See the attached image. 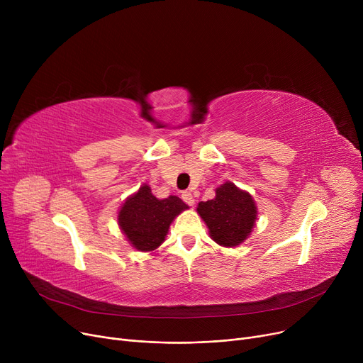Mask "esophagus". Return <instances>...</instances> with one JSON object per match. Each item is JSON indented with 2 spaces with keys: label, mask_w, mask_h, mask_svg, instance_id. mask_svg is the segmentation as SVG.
I'll return each instance as SVG.
<instances>
[{
  "label": "esophagus",
  "mask_w": 363,
  "mask_h": 363,
  "mask_svg": "<svg viewBox=\"0 0 363 363\" xmlns=\"http://www.w3.org/2000/svg\"><path fill=\"white\" fill-rule=\"evenodd\" d=\"M182 200L188 204V206H194L196 204V200H194V196L189 193V191H184L182 193Z\"/></svg>",
  "instance_id": "obj_1"
}]
</instances>
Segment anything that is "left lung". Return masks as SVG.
<instances>
[{
	"mask_svg": "<svg viewBox=\"0 0 363 363\" xmlns=\"http://www.w3.org/2000/svg\"><path fill=\"white\" fill-rule=\"evenodd\" d=\"M197 212L207 225L212 240L223 247H237L247 240L257 219L253 197L233 182L216 188L213 200L200 201Z\"/></svg>",
	"mask_w": 363,
	"mask_h": 363,
	"instance_id": "1",
	"label": "left lung"
}]
</instances>
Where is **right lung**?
Listing matches in <instances>:
<instances>
[{"mask_svg":"<svg viewBox=\"0 0 363 363\" xmlns=\"http://www.w3.org/2000/svg\"><path fill=\"white\" fill-rule=\"evenodd\" d=\"M188 208L177 196L159 200L143 185L121 207L118 222L128 241L140 252H152L164 241L174 219Z\"/></svg>","mask_w":363,"mask_h":363,"instance_id":"obj_1","label":"right lung"}]
</instances>
